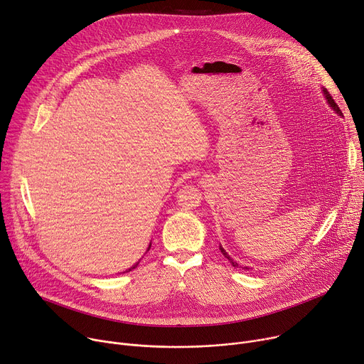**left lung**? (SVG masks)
I'll use <instances>...</instances> for the list:
<instances>
[{
	"label": "left lung",
	"instance_id": "obj_1",
	"mask_svg": "<svg viewBox=\"0 0 364 364\" xmlns=\"http://www.w3.org/2000/svg\"><path fill=\"white\" fill-rule=\"evenodd\" d=\"M322 91H323V94H325V97H326V100H328L329 106H331V107H333V109H334V110H336V112H337V113H338L340 116H343V113H341L340 107H338V106H337V103L334 102V98L331 97V94H329V92H328V91H326L325 88H323ZM219 250H220V252H222V254L225 255V258H228V259H229V262H230V264H232V266H234V267H241V266H240V264H238L237 261H234L232 258H230V257L228 255V252H226V251H225V250L222 248V245H219ZM241 269H245V270H248V267H241Z\"/></svg>",
	"mask_w": 364,
	"mask_h": 364
}]
</instances>
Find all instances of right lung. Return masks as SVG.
Masks as SVG:
<instances>
[{"label":"right lung","instance_id":"add662e5","mask_svg":"<svg viewBox=\"0 0 364 364\" xmlns=\"http://www.w3.org/2000/svg\"><path fill=\"white\" fill-rule=\"evenodd\" d=\"M149 247H151V245H149ZM136 266H138V264H136ZM136 266H134V267H132V269H135V267H136ZM132 269H129V272H130V270H132Z\"/></svg>","mask_w":364,"mask_h":364}]
</instances>
